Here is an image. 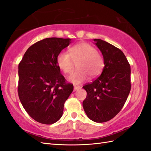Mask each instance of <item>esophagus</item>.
I'll return each mask as SVG.
<instances>
[{
    "mask_svg": "<svg viewBox=\"0 0 151 151\" xmlns=\"http://www.w3.org/2000/svg\"><path fill=\"white\" fill-rule=\"evenodd\" d=\"M80 88H81V87H80V86H74V90H75V91L78 90V89H80Z\"/></svg>",
    "mask_w": 151,
    "mask_h": 151,
    "instance_id": "obj_1",
    "label": "esophagus"
}]
</instances>
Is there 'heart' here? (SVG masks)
Returning a JSON list of instances; mask_svg holds the SVG:
<instances>
[{"mask_svg":"<svg viewBox=\"0 0 151 151\" xmlns=\"http://www.w3.org/2000/svg\"><path fill=\"white\" fill-rule=\"evenodd\" d=\"M69 53L61 51L57 57L58 68L65 74H70L77 63L76 71L70 75L68 80L75 84L86 81L89 76L95 77L100 75L104 66V58L91 45L80 42L73 45L69 50Z\"/></svg>","mask_w":151,"mask_h":151,"instance_id":"b5f03b06","label":"heart"}]
</instances>
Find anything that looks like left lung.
Returning a JSON list of instances; mask_svg holds the SVG:
<instances>
[{
	"instance_id": "left-lung-1",
	"label": "left lung",
	"mask_w": 151,
	"mask_h": 151,
	"mask_svg": "<svg viewBox=\"0 0 151 151\" xmlns=\"http://www.w3.org/2000/svg\"><path fill=\"white\" fill-rule=\"evenodd\" d=\"M93 40L103 55L104 67L100 76L83 86L87 92L83 107L89 119L102 123L114 118L127 99L131 87V66L118 48L101 39Z\"/></svg>"
}]
</instances>
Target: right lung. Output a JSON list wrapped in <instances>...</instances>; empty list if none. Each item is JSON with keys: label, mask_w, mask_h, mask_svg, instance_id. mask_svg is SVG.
Listing matches in <instances>:
<instances>
[{"label": "right lung", "mask_w": 151, "mask_h": 151, "mask_svg": "<svg viewBox=\"0 0 151 151\" xmlns=\"http://www.w3.org/2000/svg\"><path fill=\"white\" fill-rule=\"evenodd\" d=\"M71 42L70 38L56 37L38 41L27 49L19 64L20 101L39 123L50 125L59 120L73 91L57 64L58 54Z\"/></svg>", "instance_id": "1"}]
</instances>
